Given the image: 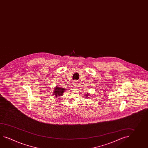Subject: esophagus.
Here are the masks:
<instances>
[{"instance_id":"34e87169","label":"esophagus","mask_w":148,"mask_h":148,"mask_svg":"<svg viewBox=\"0 0 148 148\" xmlns=\"http://www.w3.org/2000/svg\"><path fill=\"white\" fill-rule=\"evenodd\" d=\"M77 82L76 81H74L73 82V87H76V86H77Z\"/></svg>"}]
</instances>
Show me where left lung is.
<instances>
[{"label": "left lung", "mask_w": 148, "mask_h": 148, "mask_svg": "<svg viewBox=\"0 0 148 148\" xmlns=\"http://www.w3.org/2000/svg\"><path fill=\"white\" fill-rule=\"evenodd\" d=\"M86 97H86V98H89V93H87V94H86Z\"/></svg>", "instance_id": "8db88e82"}]
</instances>
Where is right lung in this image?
Wrapping results in <instances>:
<instances>
[{"instance_id": "right-lung-1", "label": "right lung", "mask_w": 148, "mask_h": 148, "mask_svg": "<svg viewBox=\"0 0 148 148\" xmlns=\"http://www.w3.org/2000/svg\"><path fill=\"white\" fill-rule=\"evenodd\" d=\"M66 89L64 88H60L58 86H56V87L54 88L53 92V96H54L55 98H58L59 96H61L64 94Z\"/></svg>"}]
</instances>
